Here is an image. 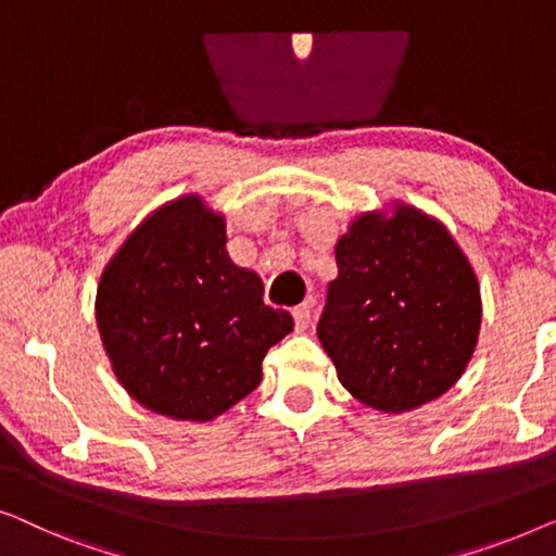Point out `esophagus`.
I'll return each instance as SVG.
<instances>
[{"label": "esophagus", "mask_w": 556, "mask_h": 556, "mask_svg": "<svg viewBox=\"0 0 556 556\" xmlns=\"http://www.w3.org/2000/svg\"><path fill=\"white\" fill-rule=\"evenodd\" d=\"M292 317H294L296 330H307V325H309V319H312V307H309L307 302L296 304V307L292 309Z\"/></svg>", "instance_id": "1"}]
</instances>
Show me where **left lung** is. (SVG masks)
<instances>
[{"label":"left lung","instance_id":"obj_1","mask_svg":"<svg viewBox=\"0 0 556 556\" xmlns=\"http://www.w3.org/2000/svg\"><path fill=\"white\" fill-rule=\"evenodd\" d=\"M317 338L357 401L403 413L443 395L466 370L481 327L471 264L443 224L397 206L363 214L334 247Z\"/></svg>","mask_w":556,"mask_h":556}]
</instances>
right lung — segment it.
Returning a JSON list of instances; mask_svg holds the SVG:
<instances>
[{
    "instance_id": "obj_1",
    "label": "right lung",
    "mask_w": 556,
    "mask_h": 556,
    "mask_svg": "<svg viewBox=\"0 0 556 556\" xmlns=\"http://www.w3.org/2000/svg\"><path fill=\"white\" fill-rule=\"evenodd\" d=\"M226 254L224 218L170 201L130 233L98 287V327L121 386L178 420H211L262 382L292 315Z\"/></svg>"
}]
</instances>
